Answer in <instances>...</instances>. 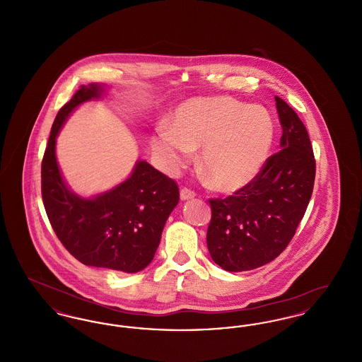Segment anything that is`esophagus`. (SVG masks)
<instances>
[{"label": "esophagus", "mask_w": 362, "mask_h": 362, "mask_svg": "<svg viewBox=\"0 0 362 362\" xmlns=\"http://www.w3.org/2000/svg\"><path fill=\"white\" fill-rule=\"evenodd\" d=\"M194 197H195V192H194V191L186 189V187L180 189V199H182V201H189V199H192Z\"/></svg>", "instance_id": "1"}]
</instances>
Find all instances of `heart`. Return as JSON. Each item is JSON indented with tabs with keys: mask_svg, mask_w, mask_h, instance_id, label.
<instances>
[{
	"mask_svg": "<svg viewBox=\"0 0 362 362\" xmlns=\"http://www.w3.org/2000/svg\"><path fill=\"white\" fill-rule=\"evenodd\" d=\"M274 139L267 110L217 96L189 99L176 107L171 127L158 124L152 151L160 167L179 173L201 148L199 167L225 192L247 186L258 175Z\"/></svg>",
	"mask_w": 362,
	"mask_h": 362,
	"instance_id": "obj_1",
	"label": "heart"
}]
</instances>
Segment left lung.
<instances>
[{"label":"left lung","instance_id":"obj_1","mask_svg":"<svg viewBox=\"0 0 362 362\" xmlns=\"http://www.w3.org/2000/svg\"><path fill=\"white\" fill-rule=\"evenodd\" d=\"M282 126L279 151L235 195L209 199L210 257L226 272H247L288 247L310 204L316 163L308 132L292 107L276 96Z\"/></svg>","mask_w":362,"mask_h":362}]
</instances>
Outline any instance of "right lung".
Here are the masks:
<instances>
[{"instance_id": "add662e5", "label": "right lung", "mask_w": 362, "mask_h": 362, "mask_svg": "<svg viewBox=\"0 0 362 362\" xmlns=\"http://www.w3.org/2000/svg\"><path fill=\"white\" fill-rule=\"evenodd\" d=\"M103 92L102 84L81 86L57 114L42 161V198L55 235L74 258L86 266L137 273L152 262L179 202L175 180L139 160L124 182L83 198L66 186L55 157L57 136L70 112Z\"/></svg>"}]
</instances>
